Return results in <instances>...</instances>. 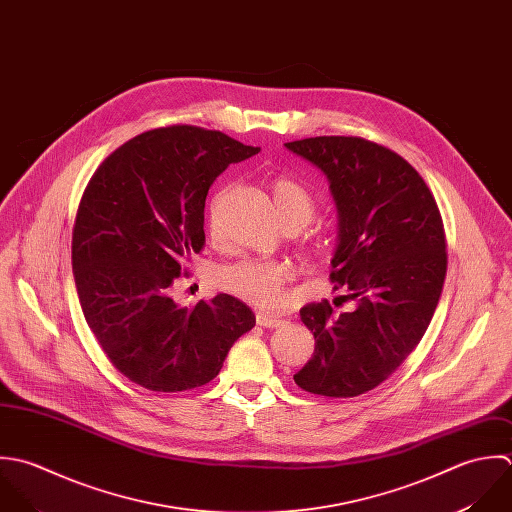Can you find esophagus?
<instances>
[{
	"label": "esophagus",
	"mask_w": 512,
	"mask_h": 512,
	"mask_svg": "<svg viewBox=\"0 0 512 512\" xmlns=\"http://www.w3.org/2000/svg\"><path fill=\"white\" fill-rule=\"evenodd\" d=\"M256 324L262 326V328H282L284 320H280L276 316H270V314H264V312H258L256 314Z\"/></svg>",
	"instance_id": "obj_1"
}]
</instances>
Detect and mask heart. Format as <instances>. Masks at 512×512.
<instances>
[{"label": "heart", "mask_w": 512, "mask_h": 512, "mask_svg": "<svg viewBox=\"0 0 512 512\" xmlns=\"http://www.w3.org/2000/svg\"><path fill=\"white\" fill-rule=\"evenodd\" d=\"M272 192H274L278 214L286 222V226L302 228L308 222H312L318 202L302 182L290 176H280L272 182ZM216 202L218 198H214L210 206V220H208V230L214 240L218 238ZM290 278H292L290 264L278 262V260H264V258H244L220 268L218 272L220 288L244 300L246 304L264 308V310L280 304L284 286Z\"/></svg>", "instance_id": "obj_1"}]
</instances>
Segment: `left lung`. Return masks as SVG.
Segmentation results:
<instances>
[{
	"label": "left lung",
	"instance_id": "left-lung-1",
	"mask_svg": "<svg viewBox=\"0 0 512 512\" xmlns=\"http://www.w3.org/2000/svg\"><path fill=\"white\" fill-rule=\"evenodd\" d=\"M330 180L338 208L332 258L338 300L300 310L314 357L294 375L314 395L355 397L383 383L417 347L441 298L447 242L437 202L397 153L361 137H312L286 143Z\"/></svg>",
	"mask_w": 512,
	"mask_h": 512
}]
</instances>
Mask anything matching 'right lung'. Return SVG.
<instances>
[{
    "instance_id": "obj_1",
    "label": "right lung",
    "mask_w": 512,
    "mask_h": 512,
    "mask_svg": "<svg viewBox=\"0 0 512 512\" xmlns=\"http://www.w3.org/2000/svg\"><path fill=\"white\" fill-rule=\"evenodd\" d=\"M258 151L220 131L172 125L127 141L91 176L73 228L75 286L93 336L133 383L165 393L200 387L254 328L238 298L182 308L172 286L204 248L208 188Z\"/></svg>"
}]
</instances>
